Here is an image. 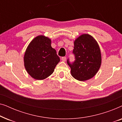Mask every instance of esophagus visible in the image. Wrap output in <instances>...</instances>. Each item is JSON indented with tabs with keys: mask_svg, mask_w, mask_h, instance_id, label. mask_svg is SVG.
I'll return each instance as SVG.
<instances>
[{
	"mask_svg": "<svg viewBox=\"0 0 122 122\" xmlns=\"http://www.w3.org/2000/svg\"><path fill=\"white\" fill-rule=\"evenodd\" d=\"M66 56H63V57H61V60H62V61H66Z\"/></svg>",
	"mask_w": 122,
	"mask_h": 122,
	"instance_id": "34e87169",
	"label": "esophagus"
}]
</instances>
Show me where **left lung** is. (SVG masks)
Here are the masks:
<instances>
[{
  "label": "left lung",
  "instance_id": "8db88e82",
  "mask_svg": "<svg viewBox=\"0 0 122 122\" xmlns=\"http://www.w3.org/2000/svg\"><path fill=\"white\" fill-rule=\"evenodd\" d=\"M73 53L75 61L67 60L71 74L75 79L85 81L93 77L101 65V53L97 41L89 34H83L74 41Z\"/></svg>",
  "mask_w": 122,
  "mask_h": 122
}]
</instances>
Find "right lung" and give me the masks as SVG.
I'll use <instances>...</instances> for the list:
<instances>
[{
    "mask_svg": "<svg viewBox=\"0 0 122 122\" xmlns=\"http://www.w3.org/2000/svg\"><path fill=\"white\" fill-rule=\"evenodd\" d=\"M24 61L28 74L35 79L43 80L53 73L60 58L56 50L51 46V40L39 36L29 44Z\"/></svg>",
    "mask_w": 122,
    "mask_h": 122,
    "instance_id": "right-lung-1",
    "label": "right lung"
}]
</instances>
